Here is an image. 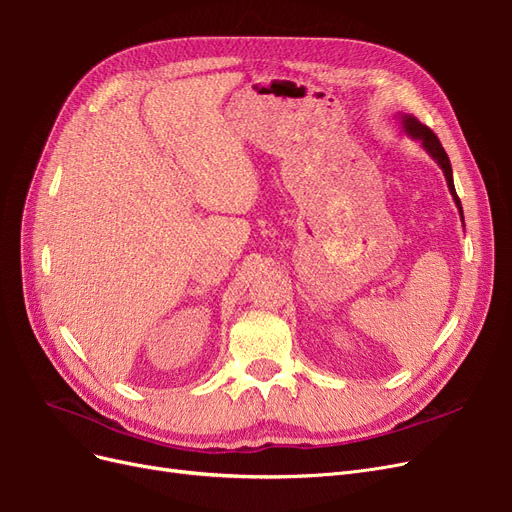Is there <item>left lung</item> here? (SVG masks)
<instances>
[{
  "label": "left lung",
  "mask_w": 512,
  "mask_h": 512,
  "mask_svg": "<svg viewBox=\"0 0 512 512\" xmlns=\"http://www.w3.org/2000/svg\"><path fill=\"white\" fill-rule=\"evenodd\" d=\"M400 123H402V129L406 131V136H410L412 140H421V146L425 148L427 153H430V157L438 163L440 170L444 172V178H447L449 191H451L453 200H455V206H457V210H459V217H461V221H464V210H461V202H459V197H457V193H455V185H453L451 161H449V155L444 153V148H442L440 140L436 138V134H434V131H432L430 127L423 125L421 121H417L415 117H412V114H400Z\"/></svg>",
  "instance_id": "obj_1"
}]
</instances>
